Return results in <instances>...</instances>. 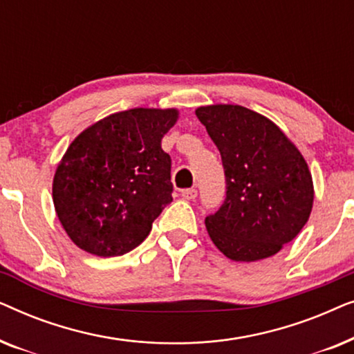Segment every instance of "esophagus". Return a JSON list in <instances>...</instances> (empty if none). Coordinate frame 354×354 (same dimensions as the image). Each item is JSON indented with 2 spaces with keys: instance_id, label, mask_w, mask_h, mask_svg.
<instances>
[{
  "instance_id": "1",
  "label": "esophagus",
  "mask_w": 354,
  "mask_h": 354,
  "mask_svg": "<svg viewBox=\"0 0 354 354\" xmlns=\"http://www.w3.org/2000/svg\"><path fill=\"white\" fill-rule=\"evenodd\" d=\"M196 195H198V192L195 190V188H188V190L182 192L183 200H195Z\"/></svg>"
}]
</instances>
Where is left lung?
<instances>
[{"label":"left lung","instance_id":"left-lung-1","mask_svg":"<svg viewBox=\"0 0 354 354\" xmlns=\"http://www.w3.org/2000/svg\"><path fill=\"white\" fill-rule=\"evenodd\" d=\"M195 113L219 149L227 183L224 205L205 219L212 243L243 263L279 253L313 209L303 154L272 120L243 106L211 104Z\"/></svg>","mask_w":354,"mask_h":354}]
</instances>
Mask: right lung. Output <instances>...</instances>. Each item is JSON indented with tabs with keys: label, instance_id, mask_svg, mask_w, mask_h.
I'll return each instance as SVG.
<instances>
[{
	"label": "right lung",
	"instance_id": "add662e5",
	"mask_svg": "<svg viewBox=\"0 0 354 354\" xmlns=\"http://www.w3.org/2000/svg\"><path fill=\"white\" fill-rule=\"evenodd\" d=\"M177 109L135 108L98 120L75 137L53 178L66 234L86 253L120 256L142 243L172 201L171 156L161 140Z\"/></svg>",
	"mask_w": 354,
	"mask_h": 354
}]
</instances>
